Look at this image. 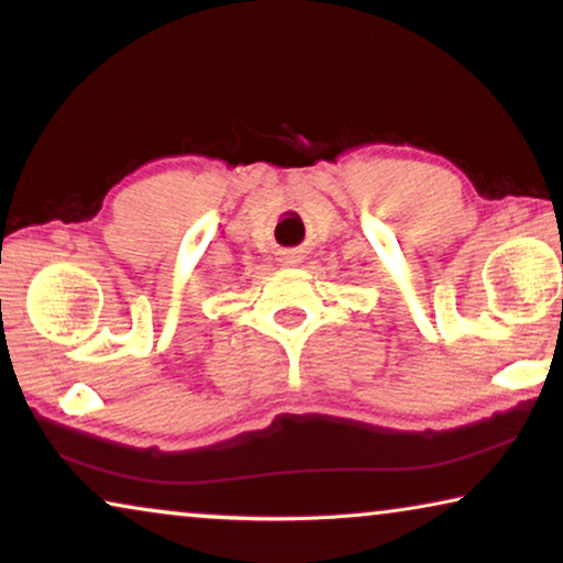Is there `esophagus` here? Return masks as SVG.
<instances>
[{
    "instance_id": "34e87169",
    "label": "esophagus",
    "mask_w": 563,
    "mask_h": 563,
    "mask_svg": "<svg viewBox=\"0 0 563 563\" xmlns=\"http://www.w3.org/2000/svg\"><path fill=\"white\" fill-rule=\"evenodd\" d=\"M302 258H305V251H299V249L279 251V264L282 266H297V264H302Z\"/></svg>"
}]
</instances>
